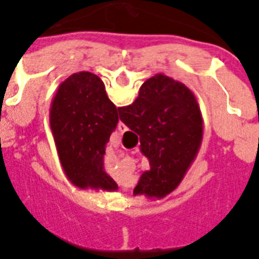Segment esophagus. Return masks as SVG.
Returning a JSON list of instances; mask_svg holds the SVG:
<instances>
[{
  "label": "esophagus",
  "mask_w": 259,
  "mask_h": 259,
  "mask_svg": "<svg viewBox=\"0 0 259 259\" xmlns=\"http://www.w3.org/2000/svg\"><path fill=\"white\" fill-rule=\"evenodd\" d=\"M118 130H119V132H121V133H123V132H126V130H127V127H126L125 126V123H122L121 121L118 122Z\"/></svg>",
  "instance_id": "34e87169"
}]
</instances>
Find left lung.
<instances>
[{
  "label": "left lung",
  "mask_w": 259,
  "mask_h": 259,
  "mask_svg": "<svg viewBox=\"0 0 259 259\" xmlns=\"http://www.w3.org/2000/svg\"><path fill=\"white\" fill-rule=\"evenodd\" d=\"M117 123V107L97 75L78 72L60 84L51 107V129L63 169L76 187L118 188L103 169L105 146Z\"/></svg>",
  "instance_id": "obj_1"
}]
</instances>
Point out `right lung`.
Returning a JSON list of instances; mask_svg holds the SVG:
<instances>
[{"label": "right lung", "mask_w": 259, "mask_h": 259, "mask_svg": "<svg viewBox=\"0 0 259 259\" xmlns=\"http://www.w3.org/2000/svg\"><path fill=\"white\" fill-rule=\"evenodd\" d=\"M119 118L140 136L150 169L141 175L134 195L164 197L183 180L196 156L203 121L196 99L183 83L158 74L146 80L133 105Z\"/></svg>", "instance_id": "right-lung-1"}]
</instances>
